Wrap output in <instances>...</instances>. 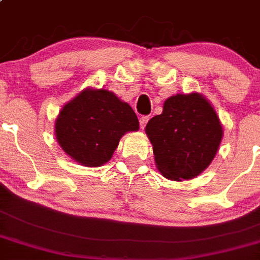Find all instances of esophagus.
Listing matches in <instances>:
<instances>
[{"label":"esophagus","instance_id":"esophagus-1","mask_svg":"<svg viewBox=\"0 0 260 260\" xmlns=\"http://www.w3.org/2000/svg\"><path fill=\"white\" fill-rule=\"evenodd\" d=\"M149 119H150V116H147V115H144V116H141V118H140V127H141L142 129L146 127L147 122H149Z\"/></svg>","mask_w":260,"mask_h":260}]
</instances>
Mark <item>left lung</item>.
I'll return each instance as SVG.
<instances>
[{
	"instance_id": "8db88e82",
	"label": "left lung",
	"mask_w": 260,
	"mask_h": 260,
	"mask_svg": "<svg viewBox=\"0 0 260 260\" xmlns=\"http://www.w3.org/2000/svg\"><path fill=\"white\" fill-rule=\"evenodd\" d=\"M145 132L157 171L172 181L192 179L203 173L223 138L217 111L199 92L168 97L163 113L150 119Z\"/></svg>"
}]
</instances>
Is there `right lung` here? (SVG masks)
<instances>
[{"label":"right lung","instance_id":"1","mask_svg":"<svg viewBox=\"0 0 260 260\" xmlns=\"http://www.w3.org/2000/svg\"><path fill=\"white\" fill-rule=\"evenodd\" d=\"M140 128L137 115L114 92L87 87L65 104L55 120L62 151L83 167L108 163L120 138Z\"/></svg>","mask_w":260,"mask_h":260}]
</instances>
